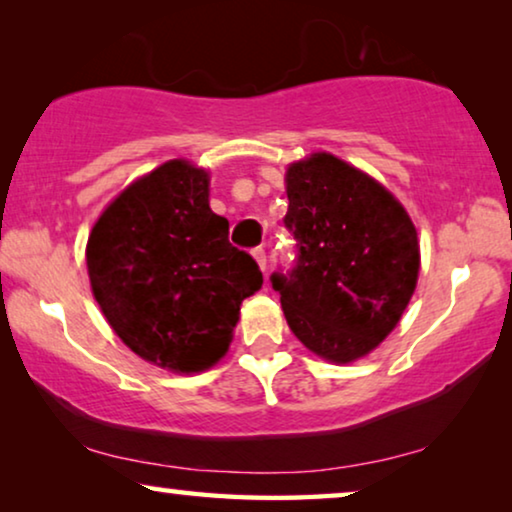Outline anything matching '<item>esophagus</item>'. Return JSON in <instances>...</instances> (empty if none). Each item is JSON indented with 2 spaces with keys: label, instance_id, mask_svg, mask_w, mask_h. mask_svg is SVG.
Segmentation results:
<instances>
[{
  "label": "esophagus",
  "instance_id": "1",
  "mask_svg": "<svg viewBox=\"0 0 512 512\" xmlns=\"http://www.w3.org/2000/svg\"><path fill=\"white\" fill-rule=\"evenodd\" d=\"M251 254H254L258 268H261V270L265 272V268H268V256H265V249H263V247H256L254 251H251Z\"/></svg>",
  "mask_w": 512,
  "mask_h": 512
}]
</instances>
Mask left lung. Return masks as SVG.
Segmentation results:
<instances>
[{
	"label": "left lung",
	"mask_w": 512,
	"mask_h": 512,
	"mask_svg": "<svg viewBox=\"0 0 512 512\" xmlns=\"http://www.w3.org/2000/svg\"><path fill=\"white\" fill-rule=\"evenodd\" d=\"M289 270L270 275L296 338L349 363L375 349L408 307L419 272L417 230L387 188L331 153L286 172Z\"/></svg>",
	"instance_id": "1"
}]
</instances>
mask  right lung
I'll use <instances>...</instances> for the list:
<instances>
[{
    "label": "right lung",
    "mask_w": 512,
    "mask_h": 512,
    "mask_svg": "<svg viewBox=\"0 0 512 512\" xmlns=\"http://www.w3.org/2000/svg\"><path fill=\"white\" fill-rule=\"evenodd\" d=\"M97 305L142 359L198 373L226 354L258 263L228 242L209 209V174L170 160L130 184L97 219L86 247Z\"/></svg>",
    "instance_id": "obj_1"
}]
</instances>
